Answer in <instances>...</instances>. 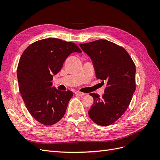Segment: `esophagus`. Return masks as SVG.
<instances>
[{
    "label": "esophagus",
    "mask_w": 160,
    "mask_h": 160,
    "mask_svg": "<svg viewBox=\"0 0 160 160\" xmlns=\"http://www.w3.org/2000/svg\"><path fill=\"white\" fill-rule=\"evenodd\" d=\"M75 94L77 95H79V96H83V95H85L84 93H82V92H80V91H75Z\"/></svg>",
    "instance_id": "1"
}]
</instances>
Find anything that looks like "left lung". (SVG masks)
<instances>
[{
	"mask_svg": "<svg viewBox=\"0 0 160 160\" xmlns=\"http://www.w3.org/2000/svg\"><path fill=\"white\" fill-rule=\"evenodd\" d=\"M93 64L96 77L107 83L105 93H90L93 104L88 111L98 125L108 126L126 111L135 90V65L124 48L107 40L79 44Z\"/></svg>",
	"mask_w": 160,
	"mask_h": 160,
	"instance_id": "obj_1",
	"label": "left lung"
}]
</instances>
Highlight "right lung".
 Segmentation results:
<instances>
[{
	"label": "right lung",
	"instance_id": "1",
	"mask_svg": "<svg viewBox=\"0 0 160 160\" xmlns=\"http://www.w3.org/2000/svg\"><path fill=\"white\" fill-rule=\"evenodd\" d=\"M74 52H81L75 43L49 38L33 42L21 57L17 68L19 91L30 114L43 125L56 123L66 112L72 92L52 88V80Z\"/></svg>",
	"mask_w": 160,
	"mask_h": 160
}]
</instances>
